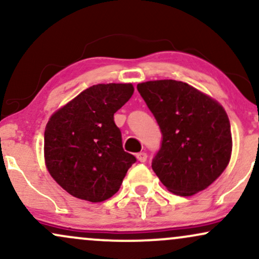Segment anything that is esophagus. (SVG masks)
I'll use <instances>...</instances> for the list:
<instances>
[{
    "instance_id": "obj_1",
    "label": "esophagus",
    "mask_w": 259,
    "mask_h": 259,
    "mask_svg": "<svg viewBox=\"0 0 259 259\" xmlns=\"http://www.w3.org/2000/svg\"><path fill=\"white\" fill-rule=\"evenodd\" d=\"M136 158H138L139 162H146L147 153L146 152H140V153L136 154Z\"/></svg>"
}]
</instances>
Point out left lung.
I'll return each instance as SVG.
<instances>
[{
    "mask_svg": "<svg viewBox=\"0 0 259 259\" xmlns=\"http://www.w3.org/2000/svg\"><path fill=\"white\" fill-rule=\"evenodd\" d=\"M138 91L162 133L152 169L163 185L179 196L207 189L230 160L227 112L203 92L177 80L141 82Z\"/></svg>",
    "mask_w": 259,
    "mask_h": 259,
    "instance_id": "8db88e82",
    "label": "left lung"
}]
</instances>
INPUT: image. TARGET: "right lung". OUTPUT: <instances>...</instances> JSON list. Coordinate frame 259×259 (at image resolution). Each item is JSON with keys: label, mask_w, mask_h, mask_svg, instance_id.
Here are the masks:
<instances>
[{"label": "right lung", "mask_w": 259, "mask_h": 259, "mask_svg": "<svg viewBox=\"0 0 259 259\" xmlns=\"http://www.w3.org/2000/svg\"><path fill=\"white\" fill-rule=\"evenodd\" d=\"M133 94L132 84L94 85L50 118L45 129V162L68 194L102 202L119 190L136 158L124 151L114 113Z\"/></svg>", "instance_id": "add662e5"}]
</instances>
